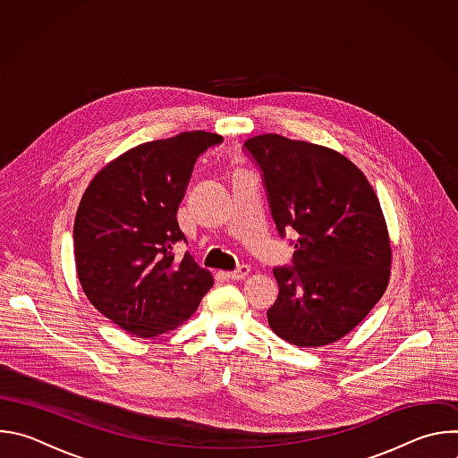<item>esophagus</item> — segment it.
Instances as JSON below:
<instances>
[{
	"mask_svg": "<svg viewBox=\"0 0 458 458\" xmlns=\"http://www.w3.org/2000/svg\"><path fill=\"white\" fill-rule=\"evenodd\" d=\"M248 274H250V267L242 265V267H239L237 270L226 272V277H228V279H232V281H241V279H244Z\"/></svg>",
	"mask_w": 458,
	"mask_h": 458,
	"instance_id": "1",
	"label": "esophagus"
}]
</instances>
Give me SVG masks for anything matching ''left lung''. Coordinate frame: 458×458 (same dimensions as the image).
I'll return each instance as SVG.
<instances>
[{"instance_id":"1","label":"left lung","mask_w":458,"mask_h":458,"mask_svg":"<svg viewBox=\"0 0 458 458\" xmlns=\"http://www.w3.org/2000/svg\"><path fill=\"white\" fill-rule=\"evenodd\" d=\"M281 237L299 233L293 267L276 268L270 328L299 348L339 341L386 292L391 246L366 175L343 154L279 134L250 138Z\"/></svg>"}]
</instances>
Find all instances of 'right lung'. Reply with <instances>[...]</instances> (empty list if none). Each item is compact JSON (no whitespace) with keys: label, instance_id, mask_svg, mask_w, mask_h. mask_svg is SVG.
Wrapping results in <instances>:
<instances>
[{"label":"right lung","instance_id":"add662e5","mask_svg":"<svg viewBox=\"0 0 458 458\" xmlns=\"http://www.w3.org/2000/svg\"><path fill=\"white\" fill-rule=\"evenodd\" d=\"M223 136L181 132L130 148L87 186L74 221L78 279L89 301L124 332L152 339L175 330L214 286L190 253L177 208L195 161Z\"/></svg>","mask_w":458,"mask_h":458}]
</instances>
